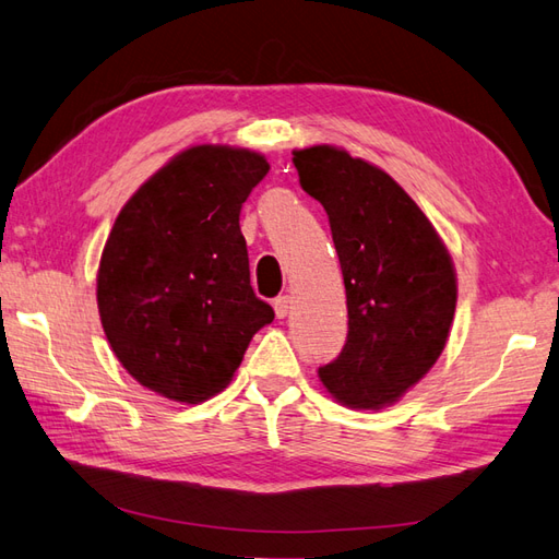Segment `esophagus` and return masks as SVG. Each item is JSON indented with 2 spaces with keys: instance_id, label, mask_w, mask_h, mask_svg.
Listing matches in <instances>:
<instances>
[{
  "instance_id": "34e87169",
  "label": "esophagus",
  "mask_w": 559,
  "mask_h": 559,
  "mask_svg": "<svg viewBox=\"0 0 559 559\" xmlns=\"http://www.w3.org/2000/svg\"><path fill=\"white\" fill-rule=\"evenodd\" d=\"M290 307H293V297L290 295H281V297H276V300H274V311H276L278 319L288 317L290 314Z\"/></svg>"
}]
</instances>
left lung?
I'll list each match as a JSON object with an SVG mask.
<instances>
[{"mask_svg":"<svg viewBox=\"0 0 559 559\" xmlns=\"http://www.w3.org/2000/svg\"><path fill=\"white\" fill-rule=\"evenodd\" d=\"M293 164L329 214L347 297V341L319 379L347 407L393 405L443 353L455 266L431 221L379 166L331 145L297 150Z\"/></svg>","mask_w":559,"mask_h":559,"instance_id":"obj_1","label":"left lung"}]
</instances>
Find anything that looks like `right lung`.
<instances>
[{"instance_id": "1", "label": "right lung", "mask_w": 559, "mask_h": 559, "mask_svg": "<svg viewBox=\"0 0 559 559\" xmlns=\"http://www.w3.org/2000/svg\"><path fill=\"white\" fill-rule=\"evenodd\" d=\"M269 174L262 154L198 145L162 166L126 202L104 245L97 307L133 379L176 402L230 383L274 309L250 285L240 210Z\"/></svg>"}]
</instances>
